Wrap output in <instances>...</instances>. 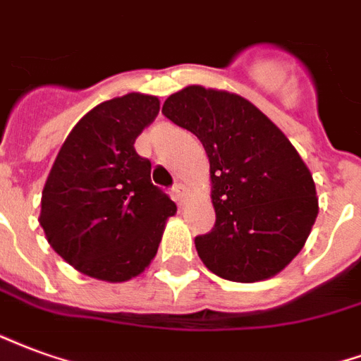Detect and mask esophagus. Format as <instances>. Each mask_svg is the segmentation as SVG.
<instances>
[{
  "label": "esophagus",
  "instance_id": "34e87169",
  "mask_svg": "<svg viewBox=\"0 0 361 361\" xmlns=\"http://www.w3.org/2000/svg\"><path fill=\"white\" fill-rule=\"evenodd\" d=\"M173 198H175L178 206H183L184 202H186V188H184V184L178 183L173 186Z\"/></svg>",
  "mask_w": 361,
  "mask_h": 361
}]
</instances>
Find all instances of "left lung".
I'll list each match as a JSON object with an SVG mask.
<instances>
[{"label": "left lung", "instance_id": "1", "mask_svg": "<svg viewBox=\"0 0 361 361\" xmlns=\"http://www.w3.org/2000/svg\"><path fill=\"white\" fill-rule=\"evenodd\" d=\"M161 113L196 134L209 157L215 225L194 238L217 277L256 283L296 257L317 217L312 173L256 105L231 92L186 86Z\"/></svg>", "mask_w": 361, "mask_h": 361}]
</instances>
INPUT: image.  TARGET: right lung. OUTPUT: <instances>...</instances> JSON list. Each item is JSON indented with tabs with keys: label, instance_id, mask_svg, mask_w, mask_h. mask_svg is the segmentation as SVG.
<instances>
[{
	"label": "right lung",
	"instance_id": "right-lung-1",
	"mask_svg": "<svg viewBox=\"0 0 361 361\" xmlns=\"http://www.w3.org/2000/svg\"><path fill=\"white\" fill-rule=\"evenodd\" d=\"M159 99L126 94L96 105L63 142L42 192L49 246L88 277L123 283L157 254L175 202L152 184V163L134 149Z\"/></svg>",
	"mask_w": 361,
	"mask_h": 361
}]
</instances>
